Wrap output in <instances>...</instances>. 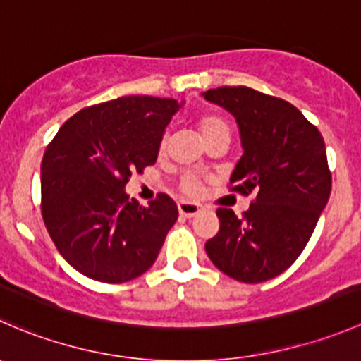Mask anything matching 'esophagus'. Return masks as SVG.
<instances>
[{"instance_id": "1", "label": "esophagus", "mask_w": 361, "mask_h": 361, "mask_svg": "<svg viewBox=\"0 0 361 361\" xmlns=\"http://www.w3.org/2000/svg\"><path fill=\"white\" fill-rule=\"evenodd\" d=\"M178 211H180L181 216L192 218V216H195V214L201 213V207H199V204H195V202L180 201L178 202Z\"/></svg>"}]
</instances>
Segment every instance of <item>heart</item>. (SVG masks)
Segmentation results:
<instances>
[{
  "mask_svg": "<svg viewBox=\"0 0 361 361\" xmlns=\"http://www.w3.org/2000/svg\"><path fill=\"white\" fill-rule=\"evenodd\" d=\"M195 123H197L199 130H201V134H202L204 140H206V143L209 140H213L214 136H220V134H231L228 122L224 118V116L216 115V113H204V115L197 116ZM166 152H167V140L166 137H162L159 143L160 157H162V155H166ZM201 187H202L201 178H199L197 174L187 173L181 176L180 190L183 192L185 195H188V197H195V195H199Z\"/></svg>",
  "mask_w": 361,
  "mask_h": 361,
  "instance_id": "heart-1",
  "label": "heart"
}]
</instances>
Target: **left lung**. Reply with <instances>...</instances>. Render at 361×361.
<instances>
[{"label":"left lung","instance_id":"left-lung-1","mask_svg":"<svg viewBox=\"0 0 361 361\" xmlns=\"http://www.w3.org/2000/svg\"><path fill=\"white\" fill-rule=\"evenodd\" d=\"M204 97L238 120L241 160L231 192L255 194L241 218L218 207L220 231L206 253L224 274L262 283L290 267L305 248L332 190V173L318 127L281 97L250 87H218Z\"/></svg>","mask_w":361,"mask_h":361}]
</instances>
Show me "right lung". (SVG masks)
Returning <instances> with one entry per match:
<instances>
[{"label": "right lung", "mask_w": 361, "mask_h": 361, "mask_svg": "<svg viewBox=\"0 0 361 361\" xmlns=\"http://www.w3.org/2000/svg\"><path fill=\"white\" fill-rule=\"evenodd\" d=\"M180 104L123 96L68 118L42 160V216L64 260L90 279L126 283L154 265L178 218L166 194L143 206L123 187L157 160Z\"/></svg>", "instance_id": "add662e5"}]
</instances>
